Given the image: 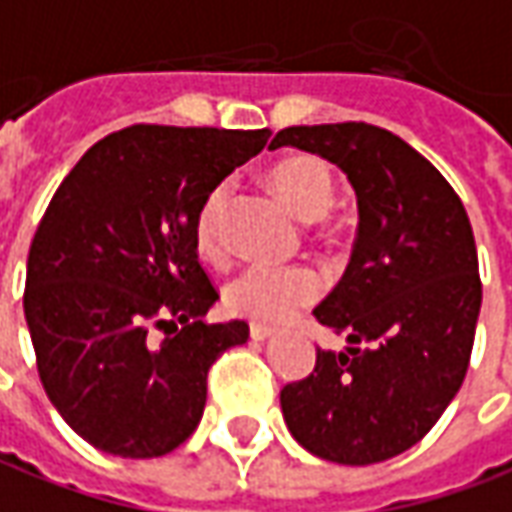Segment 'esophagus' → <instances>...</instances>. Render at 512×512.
I'll list each match as a JSON object with an SVG mask.
<instances>
[{
	"mask_svg": "<svg viewBox=\"0 0 512 512\" xmlns=\"http://www.w3.org/2000/svg\"><path fill=\"white\" fill-rule=\"evenodd\" d=\"M274 332H277L274 327L260 324V321H252V324H249V335H252V341H266V338H271Z\"/></svg>",
	"mask_w": 512,
	"mask_h": 512,
	"instance_id": "1",
	"label": "esophagus"
}]
</instances>
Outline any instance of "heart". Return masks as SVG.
Here are the masks:
<instances>
[{
    "label": "heart",
    "instance_id": "heart-1",
    "mask_svg": "<svg viewBox=\"0 0 512 512\" xmlns=\"http://www.w3.org/2000/svg\"><path fill=\"white\" fill-rule=\"evenodd\" d=\"M268 182L302 221L324 219L335 202V180L330 169L313 155H293L274 163L268 169ZM230 191V182H219L196 210L194 244L202 257L221 255V216ZM318 293L321 277L313 268L249 263L227 282L224 302L238 316L282 321L316 302Z\"/></svg>",
    "mask_w": 512,
    "mask_h": 512
}]
</instances>
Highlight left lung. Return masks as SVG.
I'll use <instances>...</instances> for the list:
<instances>
[{"instance_id":"1","label":"left lung","mask_w":512,"mask_h":512,"mask_svg":"<svg viewBox=\"0 0 512 512\" xmlns=\"http://www.w3.org/2000/svg\"><path fill=\"white\" fill-rule=\"evenodd\" d=\"M271 146L335 163L360 219L341 282L313 310L349 346L316 349L310 377L282 388V416L316 457L382 463L416 446L466 380L482 305L466 207L427 157L374 124L288 127Z\"/></svg>"}]
</instances>
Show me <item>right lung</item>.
I'll list each match as a JSON object with an SVG mask.
<instances>
[{
	"instance_id": "right-lung-1",
	"label": "right lung",
	"mask_w": 512,
	"mask_h": 512,
	"mask_svg": "<svg viewBox=\"0 0 512 512\" xmlns=\"http://www.w3.org/2000/svg\"><path fill=\"white\" fill-rule=\"evenodd\" d=\"M268 135L132 124L91 146L46 207L24 318L49 402L107 455L160 457L188 441L207 371L249 338L246 321H205L219 291L194 219Z\"/></svg>"
}]
</instances>
